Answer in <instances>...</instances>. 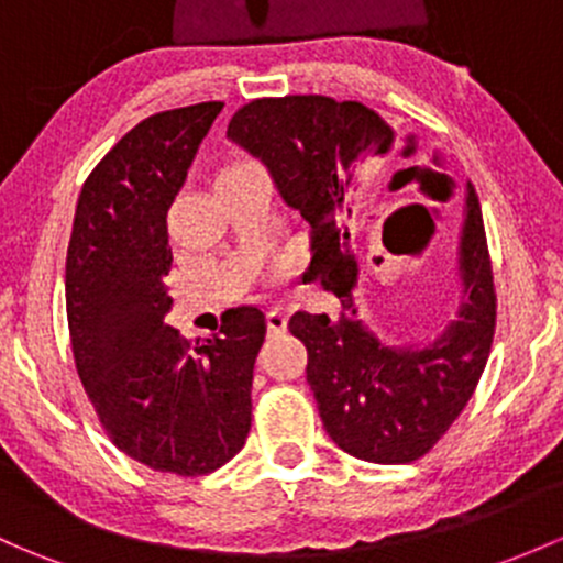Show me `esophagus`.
<instances>
[{
  "instance_id": "1",
  "label": "esophagus",
  "mask_w": 563,
  "mask_h": 563,
  "mask_svg": "<svg viewBox=\"0 0 563 563\" xmlns=\"http://www.w3.org/2000/svg\"><path fill=\"white\" fill-rule=\"evenodd\" d=\"M266 327H269L272 334H280V331L286 329V312H283L280 307H272V310L266 312Z\"/></svg>"
}]
</instances>
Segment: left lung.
Here are the masks:
<instances>
[{
  "instance_id": "left-lung-1",
  "label": "left lung",
  "mask_w": 563,
  "mask_h": 563,
  "mask_svg": "<svg viewBox=\"0 0 563 563\" xmlns=\"http://www.w3.org/2000/svg\"><path fill=\"white\" fill-rule=\"evenodd\" d=\"M227 137L264 164L277 194L312 232L305 280L336 297L334 312H297L288 321L307 347V383L336 448L372 464H410L451 429L475 394L496 327V294L483 212L464 183L455 240L451 321L423 342H386L364 318L361 266L353 251V191L361 169L396 151L401 137L380 112L329 97L256 99L234 112ZM405 156L416 137H405ZM426 173L453 197L442 158Z\"/></svg>"
}]
</instances>
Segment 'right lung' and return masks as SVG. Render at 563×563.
<instances>
[{"instance_id":"right-lung-1","label":"right lung","mask_w":563,"mask_h":563,"mask_svg":"<svg viewBox=\"0 0 563 563\" xmlns=\"http://www.w3.org/2000/svg\"><path fill=\"white\" fill-rule=\"evenodd\" d=\"M221 102L156 112L97 164L75 210L67 251V321L88 399L129 459L156 472H216L251 431L258 307H232L221 334L183 340L173 307L167 210Z\"/></svg>"}]
</instances>
